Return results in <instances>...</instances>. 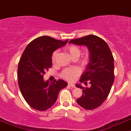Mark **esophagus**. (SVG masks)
<instances>
[{
    "instance_id": "34e87169",
    "label": "esophagus",
    "mask_w": 131,
    "mask_h": 131,
    "mask_svg": "<svg viewBox=\"0 0 131 131\" xmlns=\"http://www.w3.org/2000/svg\"><path fill=\"white\" fill-rule=\"evenodd\" d=\"M68 86H70L71 88H75V85L73 83H68Z\"/></svg>"
}]
</instances>
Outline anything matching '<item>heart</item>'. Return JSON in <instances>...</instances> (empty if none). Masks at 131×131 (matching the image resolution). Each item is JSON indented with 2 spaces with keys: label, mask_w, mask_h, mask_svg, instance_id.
<instances>
[{
  "label": "heart",
  "mask_w": 131,
  "mask_h": 131,
  "mask_svg": "<svg viewBox=\"0 0 131 131\" xmlns=\"http://www.w3.org/2000/svg\"><path fill=\"white\" fill-rule=\"evenodd\" d=\"M67 51L69 53L72 59H78L79 57L81 55V49L79 47L76 46L75 45H70L66 48ZM57 55H58V51L55 50L53 52L51 55V61L53 63H55L57 59ZM88 57H83L81 61V63L82 64H85L88 63ZM80 71L78 68H67L64 69L61 73V76L64 80H67L68 81H74L76 78L80 74Z\"/></svg>",
  "instance_id": "obj_1"
}]
</instances>
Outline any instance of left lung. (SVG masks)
<instances>
[{"mask_svg": "<svg viewBox=\"0 0 131 131\" xmlns=\"http://www.w3.org/2000/svg\"><path fill=\"white\" fill-rule=\"evenodd\" d=\"M78 46H86L89 51V62L80 77L81 83H87L89 88L82 89L83 95L77 99V103L86 110H94L102 104L107 99L114 81V57L105 41L95 35H88L73 39L69 42Z\"/></svg>", "mask_w": 131, "mask_h": 131, "instance_id": "8db88e82", "label": "left lung"}]
</instances>
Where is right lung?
<instances>
[{
    "mask_svg": "<svg viewBox=\"0 0 131 131\" xmlns=\"http://www.w3.org/2000/svg\"><path fill=\"white\" fill-rule=\"evenodd\" d=\"M68 40L40 36L30 42L22 54L17 68L19 87L26 102L34 109L45 111L51 108L60 91L68 85L63 80L50 83L43 79L45 72L52 66L53 52L66 45Z\"/></svg>",
    "mask_w": 131,
    "mask_h": 131,
    "instance_id": "obj_1",
    "label": "right lung"
}]
</instances>
